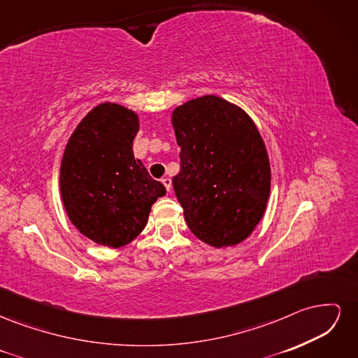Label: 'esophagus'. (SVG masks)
Returning <instances> with one entry per match:
<instances>
[{"label":"esophagus","mask_w":358,"mask_h":358,"mask_svg":"<svg viewBox=\"0 0 358 358\" xmlns=\"http://www.w3.org/2000/svg\"><path fill=\"white\" fill-rule=\"evenodd\" d=\"M161 182H162V185L166 187V189H167V191H170V189H171V179H170V178H162V179H161Z\"/></svg>","instance_id":"1"}]
</instances>
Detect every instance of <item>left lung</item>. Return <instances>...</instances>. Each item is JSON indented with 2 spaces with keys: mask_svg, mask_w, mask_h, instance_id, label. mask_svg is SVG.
Masks as SVG:
<instances>
[{
  "mask_svg": "<svg viewBox=\"0 0 358 358\" xmlns=\"http://www.w3.org/2000/svg\"><path fill=\"white\" fill-rule=\"evenodd\" d=\"M180 146L173 189L189 230L215 248L237 245L263 218L270 192L267 150L252 119L220 96L179 106Z\"/></svg>",
  "mask_w": 358,
  "mask_h": 358,
  "instance_id": "8db88e82",
  "label": "left lung"
}]
</instances>
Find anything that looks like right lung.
<instances>
[{
    "label": "right lung",
    "instance_id": "1",
    "mask_svg": "<svg viewBox=\"0 0 358 358\" xmlns=\"http://www.w3.org/2000/svg\"><path fill=\"white\" fill-rule=\"evenodd\" d=\"M134 112L103 103L74 129L61 162V196L70 221L99 245L119 248L142 233L152 204L164 196L133 154Z\"/></svg>",
    "mask_w": 358,
    "mask_h": 358
}]
</instances>
